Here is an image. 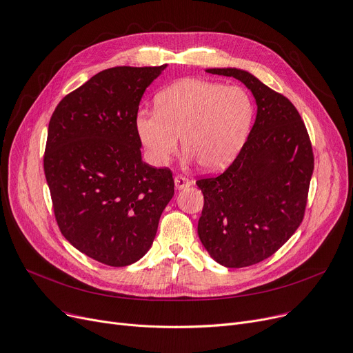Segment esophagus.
<instances>
[{"instance_id":"esophagus-1","label":"esophagus","mask_w":353,"mask_h":353,"mask_svg":"<svg viewBox=\"0 0 353 353\" xmlns=\"http://www.w3.org/2000/svg\"><path fill=\"white\" fill-rule=\"evenodd\" d=\"M174 182H175V188H176V190L188 188V186L192 183L191 179H188L186 176H182V175H176L175 179H174Z\"/></svg>"}]
</instances>
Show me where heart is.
I'll list each match as a JSON object with an SVG mask.
<instances>
[{"mask_svg":"<svg viewBox=\"0 0 353 353\" xmlns=\"http://www.w3.org/2000/svg\"><path fill=\"white\" fill-rule=\"evenodd\" d=\"M155 112L141 111L135 127L148 161L167 165L178 152L179 138L188 159L205 171L228 167L251 130L254 101L245 88L185 78L162 90Z\"/></svg>","mask_w":353,"mask_h":353,"instance_id":"1","label":"heart"}]
</instances>
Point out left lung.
I'll return each instance as SVG.
<instances>
[{
  "mask_svg": "<svg viewBox=\"0 0 353 353\" xmlns=\"http://www.w3.org/2000/svg\"><path fill=\"white\" fill-rule=\"evenodd\" d=\"M206 72L239 79L255 97L258 111L228 170L196 181L203 194L198 235L218 263L251 266L274 255L301 225L314 172L312 145L286 97L243 70Z\"/></svg>",
  "mask_w": 353,
  "mask_h": 353,
  "instance_id": "8db88e82",
  "label": "left lung"
}]
</instances>
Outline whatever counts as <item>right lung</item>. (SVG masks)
I'll return each instance as SVG.
<instances>
[{"label": "right lung", "mask_w": 353, "mask_h": 353, "mask_svg": "<svg viewBox=\"0 0 353 353\" xmlns=\"http://www.w3.org/2000/svg\"><path fill=\"white\" fill-rule=\"evenodd\" d=\"M165 68L103 70L62 98L50 119L44 172L59 231L110 266L150 251L174 196L172 172L142 161L135 127L145 90Z\"/></svg>", "instance_id": "obj_1"}]
</instances>
